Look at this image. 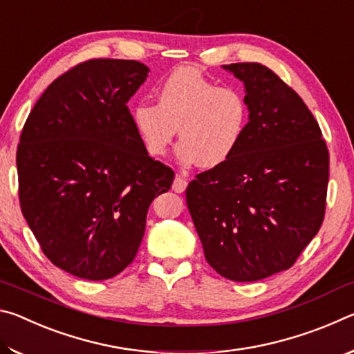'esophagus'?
Returning a JSON list of instances; mask_svg holds the SVG:
<instances>
[{
    "instance_id": "esophagus-1",
    "label": "esophagus",
    "mask_w": 354,
    "mask_h": 354,
    "mask_svg": "<svg viewBox=\"0 0 354 354\" xmlns=\"http://www.w3.org/2000/svg\"><path fill=\"white\" fill-rule=\"evenodd\" d=\"M185 187H187V179L183 178L181 175H176L175 181H173V190H175L176 194H183Z\"/></svg>"
}]
</instances>
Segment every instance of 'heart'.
I'll use <instances>...</instances> for the list:
<instances>
[{
  "label": "heart",
  "instance_id": "obj_1",
  "mask_svg": "<svg viewBox=\"0 0 354 354\" xmlns=\"http://www.w3.org/2000/svg\"><path fill=\"white\" fill-rule=\"evenodd\" d=\"M248 118L247 98L239 88L217 86L192 67H179L165 77L156 104L140 101L131 109V123L148 156L162 158L178 131V162L201 169H217L232 158Z\"/></svg>",
  "mask_w": 354,
  "mask_h": 354
}]
</instances>
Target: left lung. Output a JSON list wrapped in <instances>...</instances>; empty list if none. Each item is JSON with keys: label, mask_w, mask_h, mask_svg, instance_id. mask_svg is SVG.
Listing matches in <instances>:
<instances>
[{"label": "left lung", "mask_w": 354, "mask_h": 354, "mask_svg": "<svg viewBox=\"0 0 354 354\" xmlns=\"http://www.w3.org/2000/svg\"><path fill=\"white\" fill-rule=\"evenodd\" d=\"M242 81L250 118L232 158L196 175L187 207L215 272L259 281L293 266L325 215L329 154L319 123L270 68L221 65Z\"/></svg>", "instance_id": "1"}]
</instances>
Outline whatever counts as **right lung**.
<instances>
[{
    "instance_id": "right-lung-1",
    "label": "right lung",
    "mask_w": 354,
    "mask_h": 354,
    "mask_svg": "<svg viewBox=\"0 0 354 354\" xmlns=\"http://www.w3.org/2000/svg\"><path fill=\"white\" fill-rule=\"evenodd\" d=\"M137 61L92 59L48 86L17 149L20 206L41 251L101 281L137 254L151 201L175 173L145 153L128 101L147 81Z\"/></svg>"
}]
</instances>
